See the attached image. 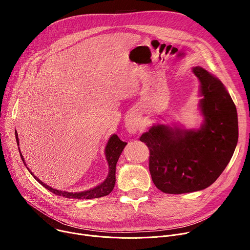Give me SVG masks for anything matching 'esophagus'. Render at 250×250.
Instances as JSON below:
<instances>
[{
	"mask_svg": "<svg viewBox=\"0 0 250 250\" xmlns=\"http://www.w3.org/2000/svg\"><path fill=\"white\" fill-rule=\"evenodd\" d=\"M138 127H139V123H138V120L136 119V117L131 116L125 121V128L129 133H131V134L135 133L137 131Z\"/></svg>",
	"mask_w": 250,
	"mask_h": 250,
	"instance_id": "1",
	"label": "esophagus"
}]
</instances>
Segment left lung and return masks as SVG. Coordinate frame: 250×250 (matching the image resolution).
Instances as JSON below:
<instances>
[{
	"mask_svg": "<svg viewBox=\"0 0 250 250\" xmlns=\"http://www.w3.org/2000/svg\"><path fill=\"white\" fill-rule=\"evenodd\" d=\"M201 83L199 129L156 125L140 136L149 149L154 185L166 194L204 190L215 182L230 161L238 139L235 104L224 84L204 68H193Z\"/></svg>",
	"mask_w": 250,
	"mask_h": 250,
	"instance_id": "8db88e82",
	"label": "left lung"
}]
</instances>
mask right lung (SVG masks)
Segmentation results:
<instances>
[{
  "mask_svg": "<svg viewBox=\"0 0 250 250\" xmlns=\"http://www.w3.org/2000/svg\"><path fill=\"white\" fill-rule=\"evenodd\" d=\"M16 138H17V144L19 146L20 142H19V137H18V132L17 131H16ZM125 146H126V142L122 141L117 134H113L110 137L108 144H106L105 149H104L105 158H106V161H108V164H109V174H108V176H106L105 180L103 183H101L100 185H98L97 187H95L93 189H90V190H87V191L79 192V193H69V192H65V191H59V190L53 189L50 186L44 184L42 181H41L39 179L37 176H34L33 173L28 169V167L26 166V163L24 162L23 156H22L20 148H19V150H20L21 160L24 163L27 170L29 171V173L34 177V179L37 180L40 184H42L44 188H46L47 190H49L53 194H55L57 196L64 197V198L86 200V199L101 198V197L109 195L113 191V189L115 187V184H116V166H117V162H118V160L120 158V155L123 152Z\"/></svg>",
  "mask_w": 250,
  "mask_h": 250,
  "instance_id": "obj_1",
  "label": "right lung"
}]
</instances>
